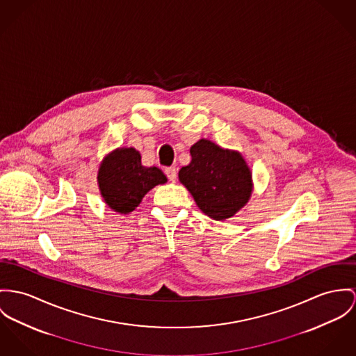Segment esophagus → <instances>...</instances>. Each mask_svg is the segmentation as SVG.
Listing matches in <instances>:
<instances>
[{"instance_id": "1", "label": "esophagus", "mask_w": 356, "mask_h": 356, "mask_svg": "<svg viewBox=\"0 0 356 356\" xmlns=\"http://www.w3.org/2000/svg\"><path fill=\"white\" fill-rule=\"evenodd\" d=\"M165 173H166V176H168V179H169L170 181H176V179H177V170H176V168H173V166L166 168V169H165Z\"/></svg>"}]
</instances>
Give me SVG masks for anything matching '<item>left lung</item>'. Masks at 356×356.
<instances>
[{"instance_id": "left-lung-1", "label": "left lung", "mask_w": 356, "mask_h": 356, "mask_svg": "<svg viewBox=\"0 0 356 356\" xmlns=\"http://www.w3.org/2000/svg\"><path fill=\"white\" fill-rule=\"evenodd\" d=\"M190 153L191 163L179 170L180 183L207 217H234L253 192L252 172L244 156L206 138L195 142Z\"/></svg>"}]
</instances>
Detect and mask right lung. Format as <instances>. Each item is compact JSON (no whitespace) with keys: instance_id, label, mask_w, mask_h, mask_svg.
<instances>
[{"instance_id":"1","label":"right lung","mask_w":356,"mask_h":356,"mask_svg":"<svg viewBox=\"0 0 356 356\" xmlns=\"http://www.w3.org/2000/svg\"><path fill=\"white\" fill-rule=\"evenodd\" d=\"M168 181L157 166H143L140 153L134 147H118L99 165L97 186L112 211L130 214L143 196L159 184Z\"/></svg>"}]
</instances>
